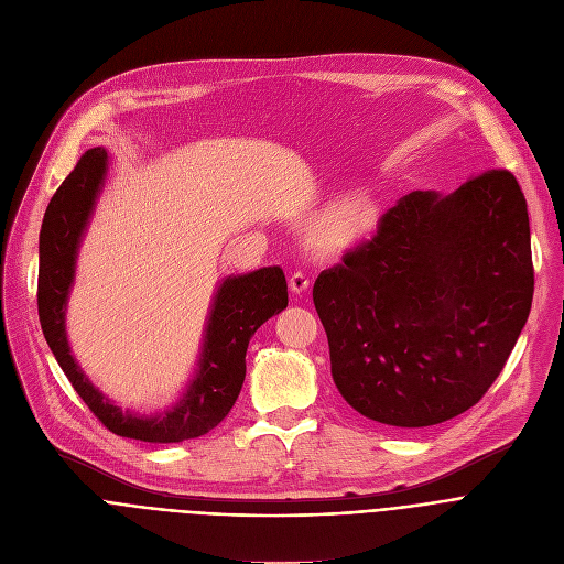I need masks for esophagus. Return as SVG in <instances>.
Masks as SVG:
<instances>
[{
	"instance_id": "obj_1",
	"label": "esophagus",
	"mask_w": 564,
	"mask_h": 564,
	"mask_svg": "<svg viewBox=\"0 0 564 564\" xmlns=\"http://www.w3.org/2000/svg\"><path fill=\"white\" fill-rule=\"evenodd\" d=\"M308 288H311V281H308L306 274L296 272V274L290 276V290H292L294 294H304Z\"/></svg>"
}]
</instances>
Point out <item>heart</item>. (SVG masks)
<instances>
[{
	"label": "heart",
	"mask_w": 564,
	"mask_h": 564,
	"mask_svg": "<svg viewBox=\"0 0 564 564\" xmlns=\"http://www.w3.org/2000/svg\"><path fill=\"white\" fill-rule=\"evenodd\" d=\"M377 210L365 199H340L322 208L308 224V242L324 251H343L371 236Z\"/></svg>",
	"instance_id": "obj_1"
}]
</instances>
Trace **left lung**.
Masks as SVG:
<instances>
[{"mask_svg": "<svg viewBox=\"0 0 564 564\" xmlns=\"http://www.w3.org/2000/svg\"><path fill=\"white\" fill-rule=\"evenodd\" d=\"M533 288L529 210L510 170H485L446 197L410 193L315 281L333 381L386 426L452 420L497 381Z\"/></svg>", "mask_w": 564, "mask_h": 564, "instance_id": "obj_1", "label": "left lung"}]
</instances>
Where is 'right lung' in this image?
Returning <instances> with one entry per match:
<instances>
[{
    "instance_id": "obj_1",
    "label": "right lung",
    "mask_w": 564,
    "mask_h": 564,
    "mask_svg": "<svg viewBox=\"0 0 564 564\" xmlns=\"http://www.w3.org/2000/svg\"><path fill=\"white\" fill-rule=\"evenodd\" d=\"M108 154L88 149L52 197L41 229L37 268V317L45 340L67 381L93 415L116 435L170 444L193 440L215 429L234 408L247 371V347L260 324L288 306V283L281 268H262L229 276L215 296L206 328L199 373L178 405L161 417H135L104 399L74 362L65 337V302L74 276V258L106 172Z\"/></svg>"
}]
</instances>
